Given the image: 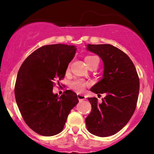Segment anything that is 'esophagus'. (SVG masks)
<instances>
[{"label": "esophagus", "instance_id": "obj_1", "mask_svg": "<svg viewBox=\"0 0 154 154\" xmlns=\"http://www.w3.org/2000/svg\"><path fill=\"white\" fill-rule=\"evenodd\" d=\"M77 97H78V99H79V101L84 100L85 99V96L82 95V94H77Z\"/></svg>", "mask_w": 154, "mask_h": 154}]
</instances>
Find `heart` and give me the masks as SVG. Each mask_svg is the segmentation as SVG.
<instances>
[{"label":"heart","instance_id":"obj_1","mask_svg":"<svg viewBox=\"0 0 154 154\" xmlns=\"http://www.w3.org/2000/svg\"><path fill=\"white\" fill-rule=\"evenodd\" d=\"M85 61L88 67L92 66H97L99 64V59L95 56H86L85 57ZM86 85H87V83L81 79L75 80L70 83V88L71 89L78 92H83Z\"/></svg>","mask_w":154,"mask_h":154}]
</instances>
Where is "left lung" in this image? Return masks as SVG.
Wrapping results in <instances>:
<instances>
[{"mask_svg": "<svg viewBox=\"0 0 154 154\" xmlns=\"http://www.w3.org/2000/svg\"><path fill=\"white\" fill-rule=\"evenodd\" d=\"M100 57L104 63L103 79L90 91L106 94L102 102L89 97L91 112L85 119L87 129L98 137H109L120 131L135 111L140 91V79L129 57L110 44L87 46Z\"/></svg>", "mask_w": 154, "mask_h": 154, "instance_id": "left-lung-1", "label": "left lung"}]
</instances>
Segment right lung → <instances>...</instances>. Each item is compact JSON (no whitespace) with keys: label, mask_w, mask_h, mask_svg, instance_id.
<instances>
[{"label":"right lung","mask_w":154,"mask_h":154,"mask_svg":"<svg viewBox=\"0 0 154 154\" xmlns=\"http://www.w3.org/2000/svg\"><path fill=\"white\" fill-rule=\"evenodd\" d=\"M74 45H44L32 52L18 71L14 95L25 123L43 136L62 131L71 109L79 103L70 90L60 97L53 94L54 81L64 78L68 65L74 57Z\"/></svg>","instance_id":"right-lung-1"}]
</instances>
